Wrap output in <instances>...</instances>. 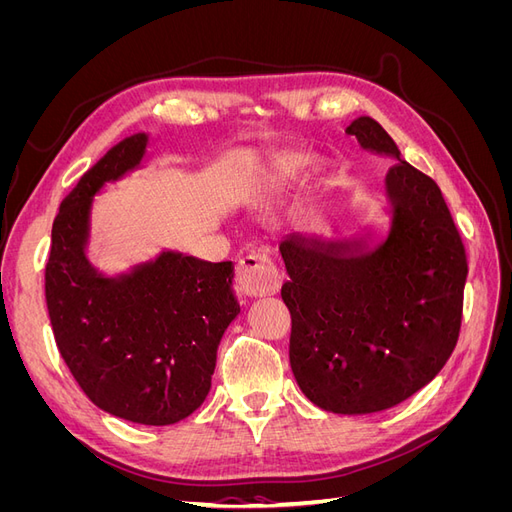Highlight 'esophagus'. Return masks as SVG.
<instances>
[{"label": "esophagus", "instance_id": "esophagus-1", "mask_svg": "<svg viewBox=\"0 0 512 512\" xmlns=\"http://www.w3.org/2000/svg\"><path fill=\"white\" fill-rule=\"evenodd\" d=\"M237 282L245 297H269L282 286L280 269L265 252H254L241 258L237 267Z\"/></svg>", "mask_w": 512, "mask_h": 512}]
</instances>
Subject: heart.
<instances>
[{"label": "heart", "mask_w": 512, "mask_h": 512, "mask_svg": "<svg viewBox=\"0 0 512 512\" xmlns=\"http://www.w3.org/2000/svg\"><path fill=\"white\" fill-rule=\"evenodd\" d=\"M299 175H301V162H282L280 166L273 168V173L265 179V183H262V190L269 192V190L280 188V185L297 179Z\"/></svg>", "instance_id": "heart-1"}]
</instances>
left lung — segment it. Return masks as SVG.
<instances>
[{
  "label": "left lung",
  "mask_w": 512,
  "mask_h": 512,
  "mask_svg": "<svg viewBox=\"0 0 512 512\" xmlns=\"http://www.w3.org/2000/svg\"><path fill=\"white\" fill-rule=\"evenodd\" d=\"M397 160L384 179L386 237L280 243L290 280V365L305 397L335 414H371L421 391L455 350L468 260L438 183L401 158L376 119L346 128Z\"/></svg>",
  "instance_id": "8db88e82"
}]
</instances>
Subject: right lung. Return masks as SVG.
Wrapping results in <instances>:
<instances>
[{
    "mask_svg": "<svg viewBox=\"0 0 512 512\" xmlns=\"http://www.w3.org/2000/svg\"><path fill=\"white\" fill-rule=\"evenodd\" d=\"M147 145L145 132L115 145L61 203L44 290L57 348L83 393L126 421L173 425L207 399L220 339L241 307L228 260L162 252L119 275L89 262L94 196L141 166Z\"/></svg>",
    "mask_w": 512,
    "mask_h": 512,
    "instance_id": "1",
    "label": "right lung"
}]
</instances>
